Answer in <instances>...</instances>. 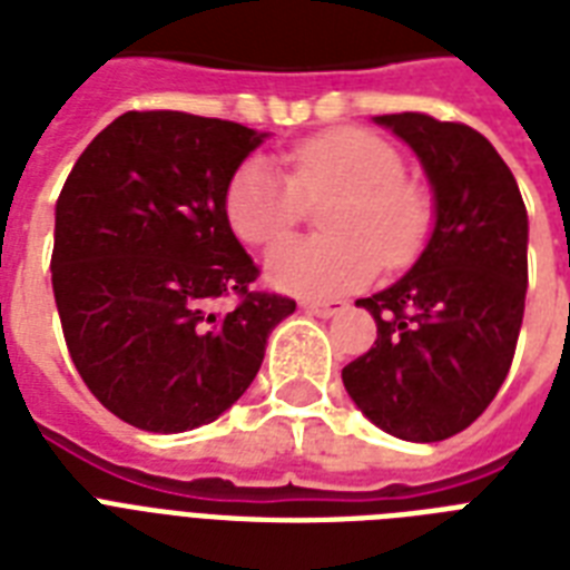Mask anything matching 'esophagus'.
I'll list each match as a JSON object with an SVG mask.
<instances>
[{
    "instance_id": "34e87169",
    "label": "esophagus",
    "mask_w": 570,
    "mask_h": 570,
    "mask_svg": "<svg viewBox=\"0 0 570 570\" xmlns=\"http://www.w3.org/2000/svg\"><path fill=\"white\" fill-rule=\"evenodd\" d=\"M302 307L313 316H322V320H328L334 313L346 311V302H302Z\"/></svg>"
}]
</instances>
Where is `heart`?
<instances>
[{"mask_svg":"<svg viewBox=\"0 0 570 570\" xmlns=\"http://www.w3.org/2000/svg\"><path fill=\"white\" fill-rule=\"evenodd\" d=\"M402 156L364 129H331L289 154V177L254 156L224 191V215L248 245H268L302 218L304 200H328L322 230L331 236L277 242L266 277L302 298H334L370 284L379 263L402 266L414 257L432 222V204L405 180Z\"/></svg>","mask_w":570,"mask_h":570,"instance_id":"b5f03b06","label":"heart"}]
</instances>
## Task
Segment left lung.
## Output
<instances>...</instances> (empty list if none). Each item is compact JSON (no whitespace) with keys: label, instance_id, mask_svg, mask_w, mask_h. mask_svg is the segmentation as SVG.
I'll list each match as a JSON object with an SVG mask.
<instances>
[{"label":"left lung","instance_id":"left-lung-1","mask_svg":"<svg viewBox=\"0 0 570 570\" xmlns=\"http://www.w3.org/2000/svg\"><path fill=\"white\" fill-rule=\"evenodd\" d=\"M373 120L423 165L434 224L414 266L357 302L379 340L343 370V384L381 432L446 441L491 405L512 366L527 298V206L476 129L420 111Z\"/></svg>","mask_w":570,"mask_h":570}]
</instances>
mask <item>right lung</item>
I'll return each instance as SVG.
<instances>
[{"label": "right lung", "instance_id": "1", "mask_svg": "<svg viewBox=\"0 0 570 570\" xmlns=\"http://www.w3.org/2000/svg\"><path fill=\"white\" fill-rule=\"evenodd\" d=\"M268 132L186 111H127L76 159L56 204L52 293L76 370L124 423L177 434L250 387L293 298L257 266L224 191ZM227 292L237 311L215 314Z\"/></svg>", "mask_w": 570, "mask_h": 570}]
</instances>
